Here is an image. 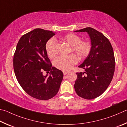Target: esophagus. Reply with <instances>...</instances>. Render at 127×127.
Wrapping results in <instances>:
<instances>
[{
    "instance_id": "esophagus-1",
    "label": "esophagus",
    "mask_w": 127,
    "mask_h": 127,
    "mask_svg": "<svg viewBox=\"0 0 127 127\" xmlns=\"http://www.w3.org/2000/svg\"><path fill=\"white\" fill-rule=\"evenodd\" d=\"M63 73H64V75H65L66 74H68V72H66V71H63Z\"/></svg>"
}]
</instances>
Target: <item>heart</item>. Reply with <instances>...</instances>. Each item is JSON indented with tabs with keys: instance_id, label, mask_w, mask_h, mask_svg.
Returning a JSON list of instances; mask_svg holds the SVG:
<instances>
[{
	"instance_id": "heart-1",
	"label": "heart",
	"mask_w": 127,
	"mask_h": 127,
	"mask_svg": "<svg viewBox=\"0 0 127 127\" xmlns=\"http://www.w3.org/2000/svg\"><path fill=\"white\" fill-rule=\"evenodd\" d=\"M62 41L67 43L71 46V52L74 53L79 59H83L88 57L92 50V44L89 41H82L81 38L75 34L68 33L61 37ZM56 41L54 38H51L47 42L46 50L48 57L53 58L57 55L56 48ZM77 59L74 55L66 56H61L58 57L53 61V65L57 69L67 71L77 64Z\"/></svg>"
}]
</instances>
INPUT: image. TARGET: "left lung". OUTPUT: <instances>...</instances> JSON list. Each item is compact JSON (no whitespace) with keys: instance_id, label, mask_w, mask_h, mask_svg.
I'll use <instances>...</instances> for the list:
<instances>
[{"instance_id":"left-lung-1","label":"left lung","mask_w":127,"mask_h":127,"mask_svg":"<svg viewBox=\"0 0 127 127\" xmlns=\"http://www.w3.org/2000/svg\"><path fill=\"white\" fill-rule=\"evenodd\" d=\"M75 32H87L92 44L90 53L79 66L85 72L76 73L75 92L84 99H95L105 92L112 80L115 70L113 49L107 38L94 28L87 27Z\"/></svg>"}]
</instances>
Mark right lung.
Segmentation results:
<instances>
[{"instance_id":"right-lung-1","label":"right lung","mask_w":127,"mask_h":127,"mask_svg":"<svg viewBox=\"0 0 127 127\" xmlns=\"http://www.w3.org/2000/svg\"><path fill=\"white\" fill-rule=\"evenodd\" d=\"M55 35L52 31L36 28L22 35L13 57L16 78L23 89L34 98L46 100L59 90L64 74L52 67L46 50L47 42ZM45 71L49 75H44Z\"/></svg>"}]
</instances>
